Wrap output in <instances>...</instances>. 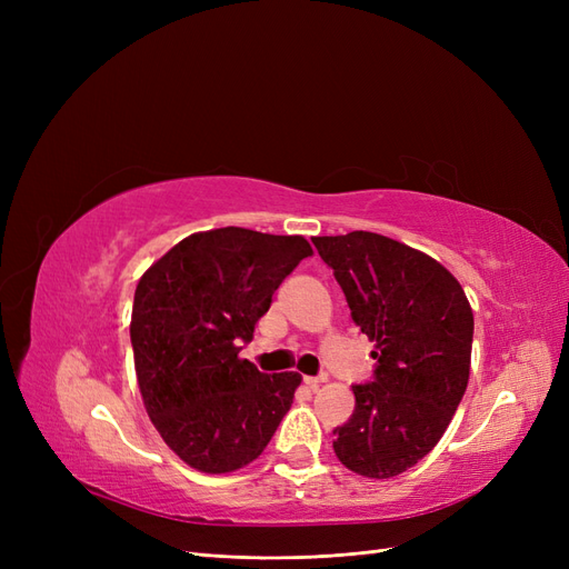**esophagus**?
<instances>
[{
    "mask_svg": "<svg viewBox=\"0 0 569 569\" xmlns=\"http://www.w3.org/2000/svg\"><path fill=\"white\" fill-rule=\"evenodd\" d=\"M325 380H327L325 375H318V377L306 375V377H303V385H306V387H311V389H318V387H320Z\"/></svg>",
    "mask_w": 569,
    "mask_h": 569,
    "instance_id": "34e87169",
    "label": "esophagus"
}]
</instances>
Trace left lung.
Listing matches in <instances>:
<instances>
[{
	"label": "left lung",
	"instance_id": "left-lung-1",
	"mask_svg": "<svg viewBox=\"0 0 569 569\" xmlns=\"http://www.w3.org/2000/svg\"><path fill=\"white\" fill-rule=\"evenodd\" d=\"M313 244L353 322L377 341L372 380L353 385L356 408L335 427V453L363 477H396L435 449L462 401L472 308L449 270L396 239L356 230Z\"/></svg>",
	"mask_w": 569,
	"mask_h": 569
}]
</instances>
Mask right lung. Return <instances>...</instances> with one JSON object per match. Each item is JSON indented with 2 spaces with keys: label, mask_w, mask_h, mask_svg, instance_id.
<instances>
[{
  "label": "right lung",
  "mask_w": 569,
  "mask_h": 569,
  "mask_svg": "<svg viewBox=\"0 0 569 569\" xmlns=\"http://www.w3.org/2000/svg\"><path fill=\"white\" fill-rule=\"evenodd\" d=\"M311 253L299 234L220 228L184 237L137 284V385L153 427L194 470L244 468L287 416L301 375H266L239 358V343Z\"/></svg>",
  "instance_id": "1"
}]
</instances>
